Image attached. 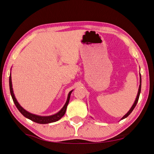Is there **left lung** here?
<instances>
[{
    "label": "left lung",
    "mask_w": 154,
    "mask_h": 154,
    "mask_svg": "<svg viewBox=\"0 0 154 154\" xmlns=\"http://www.w3.org/2000/svg\"><path fill=\"white\" fill-rule=\"evenodd\" d=\"M139 75H140V80H139V82H140V85H139V90H138L137 95V97H136V100H135L133 105L132 106L131 108H130V109L129 110V111L123 116V117L122 119H121V120H122V119H125V118H127L128 116L130 114H131V112L133 111V110L134 109V108H135V107H136V105H137V101H138L139 97V95H140V93H141V74H139Z\"/></svg>",
    "instance_id": "obj_1"
}]
</instances>
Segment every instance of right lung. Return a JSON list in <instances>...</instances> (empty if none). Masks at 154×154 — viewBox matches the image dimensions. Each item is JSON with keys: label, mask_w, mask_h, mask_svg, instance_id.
I'll return each instance as SVG.
<instances>
[{"label": "right lung", "mask_w": 154, "mask_h": 154, "mask_svg": "<svg viewBox=\"0 0 154 154\" xmlns=\"http://www.w3.org/2000/svg\"><path fill=\"white\" fill-rule=\"evenodd\" d=\"M9 83H10V93H11V95L12 97V99L13 100L14 103H15V106H17V108L18 109V110H19L20 112L26 118L29 119L35 123H40V124H48V123H53V122H57V121L61 119L64 116L65 113H66L67 106L68 103L69 102L70 96H71V93L73 91V90H72L71 91H70L69 92L67 99L66 103H65L64 106L62 107V109L60 110L58 112H57L55 114H53V115L49 116H38V115L33 114H31V113L29 112L26 110L24 108H23V107H22V106H20V105L19 103H18V102L17 101L16 97L15 96V94H14L13 90L11 73L10 75V79H9Z\"/></svg>", "instance_id": "right-lung-1"}]
</instances>
